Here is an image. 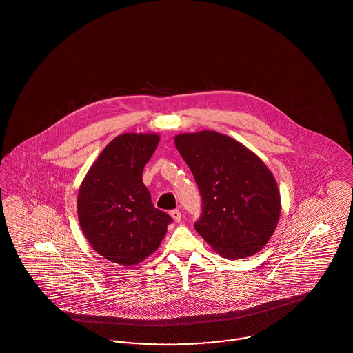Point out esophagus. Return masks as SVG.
<instances>
[{
  "label": "esophagus",
  "instance_id": "esophagus-1",
  "mask_svg": "<svg viewBox=\"0 0 353 353\" xmlns=\"http://www.w3.org/2000/svg\"><path fill=\"white\" fill-rule=\"evenodd\" d=\"M170 217L174 219L176 222H180L181 221V217H183V214H181V212L180 210H177V209H174V210H170Z\"/></svg>",
  "mask_w": 353,
  "mask_h": 353
}]
</instances>
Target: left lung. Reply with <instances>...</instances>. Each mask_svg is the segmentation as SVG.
I'll list each match as a JSON object with an SVG mask.
<instances>
[{
  "label": "left lung",
  "mask_w": 353,
  "mask_h": 353,
  "mask_svg": "<svg viewBox=\"0 0 353 353\" xmlns=\"http://www.w3.org/2000/svg\"><path fill=\"white\" fill-rule=\"evenodd\" d=\"M174 144L200 189L197 233L229 259L259 252L281 216L278 185L265 163L230 136L214 131L177 134Z\"/></svg>",
  "instance_id": "obj_1"
}]
</instances>
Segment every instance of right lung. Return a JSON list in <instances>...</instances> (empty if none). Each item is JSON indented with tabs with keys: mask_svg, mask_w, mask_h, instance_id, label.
<instances>
[{
	"mask_svg": "<svg viewBox=\"0 0 353 353\" xmlns=\"http://www.w3.org/2000/svg\"><path fill=\"white\" fill-rule=\"evenodd\" d=\"M156 134L117 136L87 172L78 193V219L92 249L120 266L156 252L172 217L153 206L143 169L157 148Z\"/></svg>",
	"mask_w": 353,
	"mask_h": 353,
	"instance_id": "add662e5",
	"label": "right lung"
}]
</instances>
